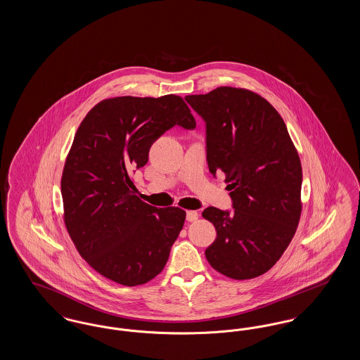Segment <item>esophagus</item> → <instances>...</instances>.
Wrapping results in <instances>:
<instances>
[{"label": "esophagus", "instance_id": "34e87169", "mask_svg": "<svg viewBox=\"0 0 360 360\" xmlns=\"http://www.w3.org/2000/svg\"><path fill=\"white\" fill-rule=\"evenodd\" d=\"M198 217H200L198 212H195V210H188V213H186V219H188V221H190V223L197 221V220H198Z\"/></svg>", "mask_w": 360, "mask_h": 360}]
</instances>
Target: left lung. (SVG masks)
<instances>
[{"label": "left lung", "mask_w": 360, "mask_h": 360, "mask_svg": "<svg viewBox=\"0 0 360 360\" xmlns=\"http://www.w3.org/2000/svg\"><path fill=\"white\" fill-rule=\"evenodd\" d=\"M186 101L206 121L209 170L225 175L235 207L202 212L217 231L206 259L228 278H257L282 257L301 219L297 148L274 106L252 90L220 86Z\"/></svg>", "instance_id": "8db88e82"}]
</instances>
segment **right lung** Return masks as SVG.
Returning <instances> with one entry per match:
<instances>
[{
    "label": "right lung",
    "mask_w": 360,
    "mask_h": 360,
    "mask_svg": "<svg viewBox=\"0 0 360 360\" xmlns=\"http://www.w3.org/2000/svg\"><path fill=\"white\" fill-rule=\"evenodd\" d=\"M174 125L195 127L179 96L106 98L79 124L65 162L60 190L70 238L97 273L124 286L160 274L184 228V209L148 205L129 176Z\"/></svg>",
    "instance_id": "1"
}]
</instances>
